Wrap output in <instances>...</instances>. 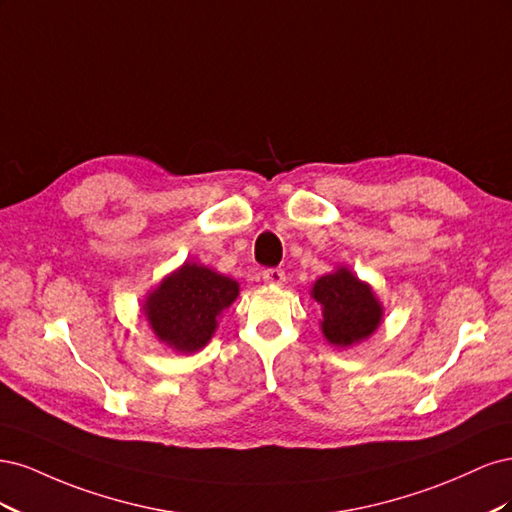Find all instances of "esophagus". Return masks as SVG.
I'll list each match as a JSON object with an SVG mask.
<instances>
[{
  "label": "esophagus",
  "mask_w": 512,
  "mask_h": 512,
  "mask_svg": "<svg viewBox=\"0 0 512 512\" xmlns=\"http://www.w3.org/2000/svg\"><path fill=\"white\" fill-rule=\"evenodd\" d=\"M262 282L271 286H282L286 282V273L282 269H267L262 271Z\"/></svg>",
  "instance_id": "34e87169"
}]
</instances>
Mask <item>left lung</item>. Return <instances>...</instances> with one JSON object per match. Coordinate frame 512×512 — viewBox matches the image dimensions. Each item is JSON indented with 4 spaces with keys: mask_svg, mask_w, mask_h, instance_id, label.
I'll use <instances>...</instances> for the list:
<instances>
[{
    "mask_svg": "<svg viewBox=\"0 0 512 512\" xmlns=\"http://www.w3.org/2000/svg\"><path fill=\"white\" fill-rule=\"evenodd\" d=\"M309 297L320 305L322 335L335 348L359 346L378 331L384 318V307L374 288L348 267H337L318 277Z\"/></svg>",
    "mask_w": 512,
    "mask_h": 512,
    "instance_id": "1",
    "label": "left lung"
}]
</instances>
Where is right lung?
<instances>
[{"label": "right lung", "mask_w": 512, "mask_h": 512, "mask_svg": "<svg viewBox=\"0 0 512 512\" xmlns=\"http://www.w3.org/2000/svg\"><path fill=\"white\" fill-rule=\"evenodd\" d=\"M237 297V280L185 260L147 292L143 314L160 344L179 354H194L211 342L224 309Z\"/></svg>", "instance_id": "right-lung-1"}]
</instances>
